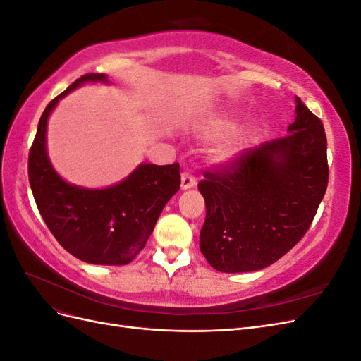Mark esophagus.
<instances>
[{"label":"esophagus","instance_id":"34e87169","mask_svg":"<svg viewBox=\"0 0 361 361\" xmlns=\"http://www.w3.org/2000/svg\"><path fill=\"white\" fill-rule=\"evenodd\" d=\"M195 187V178L190 171H183L180 176V188L182 190H190Z\"/></svg>","mask_w":361,"mask_h":361}]
</instances>
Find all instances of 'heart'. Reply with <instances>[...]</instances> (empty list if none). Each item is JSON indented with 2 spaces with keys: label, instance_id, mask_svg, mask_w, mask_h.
I'll use <instances>...</instances> for the list:
<instances>
[{
  "label": "heart",
  "instance_id": "1",
  "mask_svg": "<svg viewBox=\"0 0 361 361\" xmlns=\"http://www.w3.org/2000/svg\"><path fill=\"white\" fill-rule=\"evenodd\" d=\"M236 126H238V122L232 116H216L214 118L207 120V122L202 126V134L209 140H218L232 134L236 129ZM247 146H248L247 137L243 134H236L220 149V152H218V158L232 159L236 155L241 154Z\"/></svg>",
  "mask_w": 361,
  "mask_h": 361
}]
</instances>
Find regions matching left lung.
Segmentation results:
<instances>
[{
	"label": "left lung",
	"mask_w": 361,
	"mask_h": 361,
	"mask_svg": "<svg viewBox=\"0 0 361 361\" xmlns=\"http://www.w3.org/2000/svg\"><path fill=\"white\" fill-rule=\"evenodd\" d=\"M288 135L204 171L200 251L221 272L274 264L309 231L329 183L324 125L300 97Z\"/></svg>",
	"instance_id": "8db88e82"
}]
</instances>
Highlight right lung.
<instances>
[{
	"label": "right lung",
	"instance_id": "1",
	"mask_svg": "<svg viewBox=\"0 0 361 361\" xmlns=\"http://www.w3.org/2000/svg\"><path fill=\"white\" fill-rule=\"evenodd\" d=\"M84 82L108 84V78L82 75L47 105L28 155L30 187L43 221L72 256L94 265H126L145 248L164 206L179 191V164H140L126 179L102 190L64 180L48 158V118Z\"/></svg>",
	"mask_w": 361,
	"mask_h": 361
}]
</instances>
